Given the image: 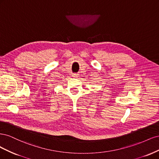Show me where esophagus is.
I'll return each instance as SVG.
<instances>
[{
	"label": "esophagus",
	"instance_id": "obj_1",
	"mask_svg": "<svg viewBox=\"0 0 159 159\" xmlns=\"http://www.w3.org/2000/svg\"><path fill=\"white\" fill-rule=\"evenodd\" d=\"M72 76L74 77V78H78V74L75 73V74H73V75H72Z\"/></svg>",
	"mask_w": 159,
	"mask_h": 159
}]
</instances>
